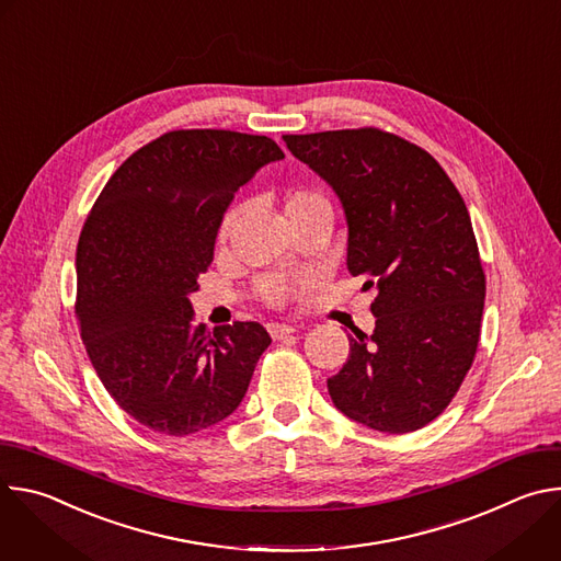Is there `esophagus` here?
<instances>
[{
    "instance_id": "34e87169",
    "label": "esophagus",
    "mask_w": 561,
    "mask_h": 561,
    "mask_svg": "<svg viewBox=\"0 0 561 561\" xmlns=\"http://www.w3.org/2000/svg\"><path fill=\"white\" fill-rule=\"evenodd\" d=\"M297 329L290 324H268V333L273 340H284L288 335H293Z\"/></svg>"
}]
</instances>
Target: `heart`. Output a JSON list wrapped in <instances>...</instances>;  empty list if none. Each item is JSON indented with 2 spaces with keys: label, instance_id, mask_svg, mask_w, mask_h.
Wrapping results in <instances>:
<instances>
[{
  "label": "heart",
  "instance_id": "1",
  "mask_svg": "<svg viewBox=\"0 0 561 561\" xmlns=\"http://www.w3.org/2000/svg\"><path fill=\"white\" fill-rule=\"evenodd\" d=\"M310 208H331V206H329V199L314 188H295L286 195V215L288 213H299V210H310ZM239 213H242V208L232 206L224 215V219L219 224V232H217L219 242H224V239L232 232V228L239 219ZM310 284H312V279L308 275H295V277L271 275V277L262 279L260 295L271 306H286L288 301L299 297L306 288H310Z\"/></svg>",
  "mask_w": 561,
  "mask_h": 561
}]
</instances>
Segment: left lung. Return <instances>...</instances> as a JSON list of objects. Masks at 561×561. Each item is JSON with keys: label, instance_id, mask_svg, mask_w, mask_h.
Instances as JSON below:
<instances>
[{"label": "left lung", "instance_id": "obj_1", "mask_svg": "<svg viewBox=\"0 0 561 561\" xmlns=\"http://www.w3.org/2000/svg\"><path fill=\"white\" fill-rule=\"evenodd\" d=\"M286 148L340 197L346 266L375 286L373 335L351 342L329 379L351 420L411 433L459 390L482 329L486 277L468 208L424 148L379 128L284 135Z\"/></svg>", "mask_w": 561, "mask_h": 561}]
</instances>
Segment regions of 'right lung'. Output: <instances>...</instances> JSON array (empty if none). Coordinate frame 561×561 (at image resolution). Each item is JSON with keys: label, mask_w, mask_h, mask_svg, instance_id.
Instances as JSON below:
<instances>
[{"label": "right lung", "mask_w": 561, "mask_h": 561, "mask_svg": "<svg viewBox=\"0 0 561 561\" xmlns=\"http://www.w3.org/2000/svg\"><path fill=\"white\" fill-rule=\"evenodd\" d=\"M279 159L264 135L171 130L126 159L87 217L79 333L111 397L154 433L184 437L226 420L271 344L257 322L193 324L188 295L239 186Z\"/></svg>", "instance_id": "right-lung-1"}]
</instances>
